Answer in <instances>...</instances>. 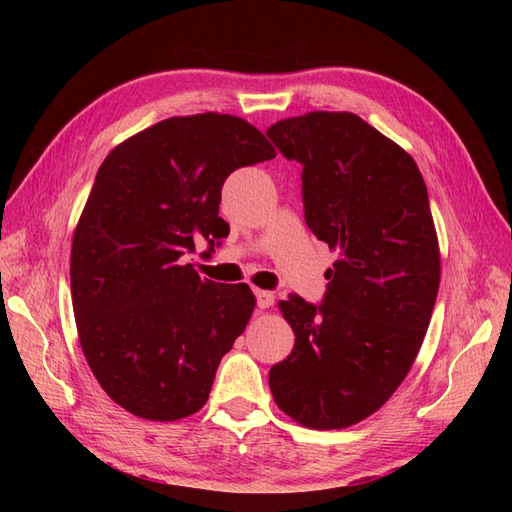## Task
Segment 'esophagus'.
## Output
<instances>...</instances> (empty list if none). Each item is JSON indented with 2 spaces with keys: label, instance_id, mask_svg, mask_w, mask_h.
Wrapping results in <instances>:
<instances>
[{
  "label": "esophagus",
  "instance_id": "34e87169",
  "mask_svg": "<svg viewBox=\"0 0 512 512\" xmlns=\"http://www.w3.org/2000/svg\"><path fill=\"white\" fill-rule=\"evenodd\" d=\"M255 297H257V308L266 310V308H273L275 306V295H273V292L255 290Z\"/></svg>",
  "mask_w": 512,
  "mask_h": 512
}]
</instances>
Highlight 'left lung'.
I'll return each mask as SVG.
<instances>
[{
	"mask_svg": "<svg viewBox=\"0 0 512 512\" xmlns=\"http://www.w3.org/2000/svg\"><path fill=\"white\" fill-rule=\"evenodd\" d=\"M301 165L306 224L339 259L319 306L290 295L295 332L270 367L277 407L303 427L345 429L372 416L405 380L440 286V248L416 162L350 112H310L270 125Z\"/></svg>",
	"mask_w": 512,
	"mask_h": 512,
	"instance_id": "8db88e82",
	"label": "left lung"
}]
</instances>
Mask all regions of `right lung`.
<instances>
[{"instance_id": "add662e5", "label": "right lung", "mask_w": 512, "mask_h": 512, "mask_svg": "<svg viewBox=\"0 0 512 512\" xmlns=\"http://www.w3.org/2000/svg\"><path fill=\"white\" fill-rule=\"evenodd\" d=\"M270 158L257 127L206 112L143 129L96 173L72 239V308L92 374L134 416L173 422L200 411L246 330L250 288L200 279L180 257L200 239L220 244L224 180Z\"/></svg>"}]
</instances>
